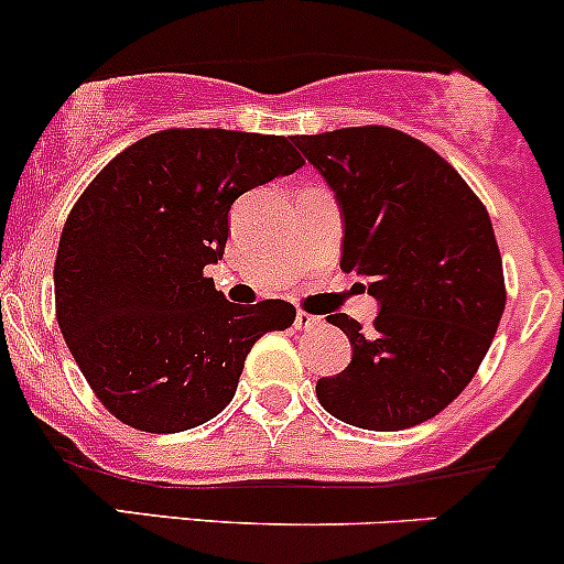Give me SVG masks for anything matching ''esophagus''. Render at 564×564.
<instances>
[{"label": "esophagus", "mask_w": 564, "mask_h": 564, "mask_svg": "<svg viewBox=\"0 0 564 564\" xmlns=\"http://www.w3.org/2000/svg\"><path fill=\"white\" fill-rule=\"evenodd\" d=\"M318 324H322V316L308 314V311H297V316H294V327L297 329H314Z\"/></svg>", "instance_id": "1"}]
</instances>
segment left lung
I'll list each match as a JSON object with an SVG mask.
<instances>
[{
    "label": "left lung",
    "mask_w": 564,
    "mask_h": 564,
    "mask_svg": "<svg viewBox=\"0 0 564 564\" xmlns=\"http://www.w3.org/2000/svg\"><path fill=\"white\" fill-rule=\"evenodd\" d=\"M344 213L340 267L379 300L371 329L327 316L351 362L316 382L333 417L368 431L425 423L464 392L499 318L505 275L491 218L429 144L384 124L294 135Z\"/></svg>",
    "instance_id": "obj_1"
}]
</instances>
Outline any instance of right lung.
I'll return each instance as SVG.
<instances>
[{
	"mask_svg": "<svg viewBox=\"0 0 564 564\" xmlns=\"http://www.w3.org/2000/svg\"><path fill=\"white\" fill-rule=\"evenodd\" d=\"M303 163L286 135L172 128L119 152L78 196L56 250V322L113 417L147 434L207 423L256 340L292 327V303H229L204 267L224 259L231 204Z\"/></svg>",
	"mask_w": 564,
	"mask_h": 564,
	"instance_id": "add662e5",
	"label": "right lung"
}]
</instances>
